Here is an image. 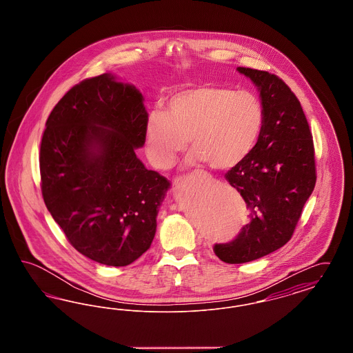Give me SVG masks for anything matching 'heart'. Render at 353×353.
<instances>
[{"instance_id": "heart-1", "label": "heart", "mask_w": 353, "mask_h": 353, "mask_svg": "<svg viewBox=\"0 0 353 353\" xmlns=\"http://www.w3.org/2000/svg\"><path fill=\"white\" fill-rule=\"evenodd\" d=\"M263 125L265 107L255 94L205 84L170 97L165 112H152L145 152L156 168L167 169L189 140L194 150L189 164L228 170L252 153Z\"/></svg>"}]
</instances>
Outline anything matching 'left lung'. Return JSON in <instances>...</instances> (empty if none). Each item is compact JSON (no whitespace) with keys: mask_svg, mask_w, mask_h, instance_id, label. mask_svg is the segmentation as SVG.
I'll use <instances>...</instances> for the list:
<instances>
[{"mask_svg":"<svg viewBox=\"0 0 353 353\" xmlns=\"http://www.w3.org/2000/svg\"><path fill=\"white\" fill-rule=\"evenodd\" d=\"M250 78L265 107V125L252 153L225 179L250 210L234 239L213 250L225 263H246L285 246L316 183L315 150L301 101L276 75L236 68Z\"/></svg>","mask_w":353,"mask_h":353,"instance_id":"obj_1","label":"left lung"}]
</instances>
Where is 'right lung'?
Instances as JSON below:
<instances>
[{
    "instance_id": "add662e5",
    "label": "right lung",
    "mask_w": 353,
    "mask_h": 353,
    "mask_svg": "<svg viewBox=\"0 0 353 353\" xmlns=\"http://www.w3.org/2000/svg\"><path fill=\"white\" fill-rule=\"evenodd\" d=\"M141 92L111 74L84 79L52 108L41 141L43 201L68 242L107 266H127L151 248L170 184L145 168Z\"/></svg>"
}]
</instances>
